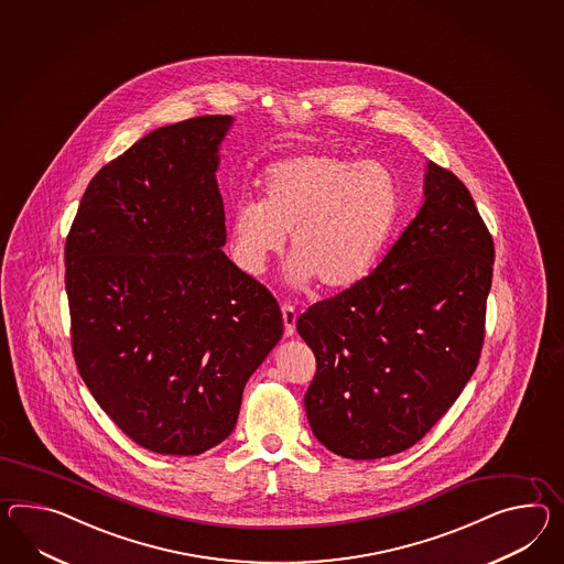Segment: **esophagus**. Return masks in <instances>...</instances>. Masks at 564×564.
I'll use <instances>...</instances> for the list:
<instances>
[{"instance_id": "1", "label": "esophagus", "mask_w": 564, "mask_h": 564, "mask_svg": "<svg viewBox=\"0 0 564 564\" xmlns=\"http://www.w3.org/2000/svg\"><path fill=\"white\" fill-rule=\"evenodd\" d=\"M281 314H283V324H285V336L291 338V336L295 334L297 312H295V307H291V305H283V307H281Z\"/></svg>"}]
</instances>
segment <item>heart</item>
Segmentation results:
<instances>
[{
	"instance_id": "heart-1",
	"label": "heart",
	"mask_w": 564,
	"mask_h": 564,
	"mask_svg": "<svg viewBox=\"0 0 564 564\" xmlns=\"http://www.w3.org/2000/svg\"><path fill=\"white\" fill-rule=\"evenodd\" d=\"M262 202L242 199L230 214V252L259 276L291 245L289 285L348 289L369 275L399 218L395 175L379 161L303 152L269 166Z\"/></svg>"
}]
</instances>
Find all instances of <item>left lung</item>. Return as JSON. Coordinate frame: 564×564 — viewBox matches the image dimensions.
Masks as SVG:
<instances>
[{
  "instance_id": "1",
  "label": "left lung",
  "mask_w": 564,
  "mask_h": 564,
  "mask_svg": "<svg viewBox=\"0 0 564 564\" xmlns=\"http://www.w3.org/2000/svg\"><path fill=\"white\" fill-rule=\"evenodd\" d=\"M494 257L467 187L427 161L424 202L371 275L297 319L317 362L305 413L328 451L403 453L448 412L479 362Z\"/></svg>"
}]
</instances>
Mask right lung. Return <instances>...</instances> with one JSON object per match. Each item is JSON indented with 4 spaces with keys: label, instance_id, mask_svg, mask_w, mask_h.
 Segmentation results:
<instances>
[{
    "label": "right lung",
    "instance_id": "1",
    "mask_svg": "<svg viewBox=\"0 0 564 564\" xmlns=\"http://www.w3.org/2000/svg\"><path fill=\"white\" fill-rule=\"evenodd\" d=\"M232 116L156 128L83 193L65 247L73 355L116 426L193 456L232 434L283 336L275 297L226 252L216 171Z\"/></svg>",
    "mask_w": 564,
    "mask_h": 564
}]
</instances>
